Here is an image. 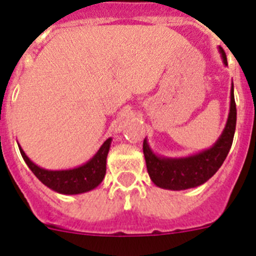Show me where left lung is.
Segmentation results:
<instances>
[{
  "mask_svg": "<svg viewBox=\"0 0 256 256\" xmlns=\"http://www.w3.org/2000/svg\"><path fill=\"white\" fill-rule=\"evenodd\" d=\"M222 63L228 66L226 54L219 47ZM236 126V106L234 100V84L230 90V108L226 124L218 140L208 149L180 158L156 156L149 146L146 138L143 142V153L152 182L156 186L168 190H186L208 182L222 166L232 144Z\"/></svg>",
  "mask_w": 256,
  "mask_h": 256,
  "instance_id": "1",
  "label": "left lung"
}]
</instances>
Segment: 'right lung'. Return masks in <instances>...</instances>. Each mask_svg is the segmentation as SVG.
Here are the masks:
<instances>
[{"label": "right lung", "mask_w": 256, "mask_h": 256, "mask_svg": "<svg viewBox=\"0 0 256 256\" xmlns=\"http://www.w3.org/2000/svg\"><path fill=\"white\" fill-rule=\"evenodd\" d=\"M110 143L112 138H108L87 163L73 169H63V170H48L41 168L26 156L21 146H18V148L22 158L24 159L32 173L46 186L54 190L56 193L73 196V194H82L92 190L102 183L106 176V164H107Z\"/></svg>", "instance_id": "obj_1"}]
</instances>
